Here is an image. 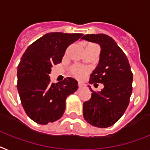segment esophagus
I'll return each mask as SVG.
<instances>
[{
	"mask_svg": "<svg viewBox=\"0 0 150 150\" xmlns=\"http://www.w3.org/2000/svg\"><path fill=\"white\" fill-rule=\"evenodd\" d=\"M78 85H79V88H81V87L85 86V85H84V84H83V83H81V82H79V83H78Z\"/></svg>",
	"mask_w": 150,
	"mask_h": 150,
	"instance_id": "obj_1",
	"label": "esophagus"
}]
</instances>
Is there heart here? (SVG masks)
Segmentation results:
<instances>
[{
    "instance_id": "b5f03b06",
    "label": "heart",
    "mask_w": 150,
    "mask_h": 150,
    "mask_svg": "<svg viewBox=\"0 0 150 150\" xmlns=\"http://www.w3.org/2000/svg\"><path fill=\"white\" fill-rule=\"evenodd\" d=\"M95 46V45L92 43H90L88 44L86 46ZM70 71H71V74L75 77L78 78V79H80V78H82L83 76H85V75H87L88 73L89 70L88 68L81 66L80 65H74L70 67Z\"/></svg>"
}]
</instances>
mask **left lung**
<instances>
[{
  "instance_id": "left-lung-1",
  "label": "left lung",
  "mask_w": 150,
  "mask_h": 150,
  "mask_svg": "<svg viewBox=\"0 0 150 150\" xmlns=\"http://www.w3.org/2000/svg\"><path fill=\"white\" fill-rule=\"evenodd\" d=\"M81 39L100 45L98 65L91 75L89 83L104 85L98 92L88 85L92 93L91 98L83 104V116L91 125L108 127L121 117L128 107L133 89V73L127 56L110 36L102 33L87 34Z\"/></svg>"
}]
</instances>
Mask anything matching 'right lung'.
I'll return each instance as SVG.
<instances>
[{
    "instance_id": "obj_1",
    "label": "right lung",
    "mask_w": 150,
    "mask_h": 150,
    "mask_svg": "<svg viewBox=\"0 0 150 150\" xmlns=\"http://www.w3.org/2000/svg\"><path fill=\"white\" fill-rule=\"evenodd\" d=\"M81 33H50L26 49L17 67V90L29 117L39 124H47L62 117L65 99L78 89L72 78L51 83L52 65L60 63L69 45Z\"/></svg>"
}]
</instances>
